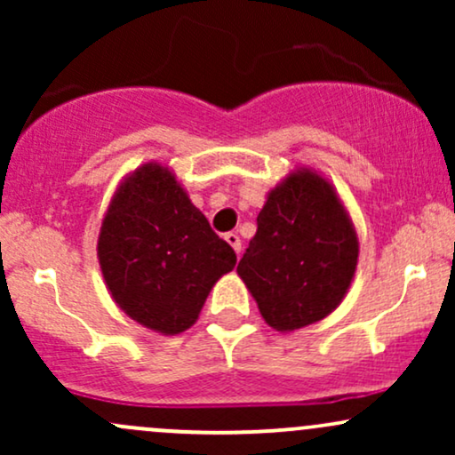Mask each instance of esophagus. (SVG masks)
Here are the masks:
<instances>
[{"instance_id": "34e87169", "label": "esophagus", "mask_w": 455, "mask_h": 455, "mask_svg": "<svg viewBox=\"0 0 455 455\" xmlns=\"http://www.w3.org/2000/svg\"><path fill=\"white\" fill-rule=\"evenodd\" d=\"M224 239H227V243L231 245V248L235 250V252H242V237H239L237 233H227L224 235Z\"/></svg>"}]
</instances>
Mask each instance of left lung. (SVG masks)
Instances as JSON below:
<instances>
[{
    "label": "left lung",
    "mask_w": 455,
    "mask_h": 455,
    "mask_svg": "<svg viewBox=\"0 0 455 455\" xmlns=\"http://www.w3.org/2000/svg\"><path fill=\"white\" fill-rule=\"evenodd\" d=\"M357 254V235L333 188L297 171L267 196L237 274L267 325L293 331L336 310Z\"/></svg>",
    "instance_id": "left-lung-1"
}]
</instances>
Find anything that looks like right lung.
I'll return each mask as SVG.
<instances>
[{"instance_id":"obj_1","label":"right lung","mask_w":455,"mask_h":455,"mask_svg":"<svg viewBox=\"0 0 455 455\" xmlns=\"http://www.w3.org/2000/svg\"><path fill=\"white\" fill-rule=\"evenodd\" d=\"M98 259L115 304L160 333L190 327L212 286L237 263L235 250L160 164L140 166L119 186Z\"/></svg>"}]
</instances>
